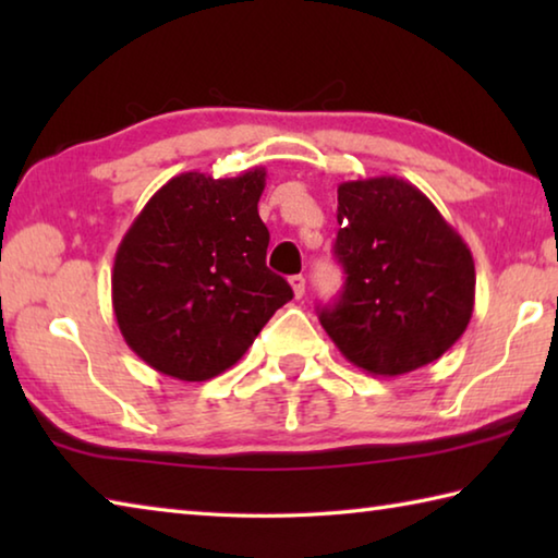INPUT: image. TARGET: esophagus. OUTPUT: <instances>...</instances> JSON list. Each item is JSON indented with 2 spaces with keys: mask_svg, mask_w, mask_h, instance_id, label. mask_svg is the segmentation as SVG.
Listing matches in <instances>:
<instances>
[{
  "mask_svg": "<svg viewBox=\"0 0 558 558\" xmlns=\"http://www.w3.org/2000/svg\"><path fill=\"white\" fill-rule=\"evenodd\" d=\"M290 286H292V292H295V298L305 295V278H302V276H292Z\"/></svg>",
  "mask_w": 558,
  "mask_h": 558,
  "instance_id": "obj_1",
  "label": "esophagus"
}]
</instances>
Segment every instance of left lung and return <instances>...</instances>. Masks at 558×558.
I'll return each mask as SVG.
<instances>
[{
  "label": "left lung",
  "mask_w": 558,
  "mask_h": 558,
  "mask_svg": "<svg viewBox=\"0 0 558 558\" xmlns=\"http://www.w3.org/2000/svg\"><path fill=\"white\" fill-rule=\"evenodd\" d=\"M335 256L344 290L319 323L349 362L401 376L436 362L468 329L475 260L421 189L399 177L337 186Z\"/></svg>",
  "instance_id": "left-lung-1"
}]
</instances>
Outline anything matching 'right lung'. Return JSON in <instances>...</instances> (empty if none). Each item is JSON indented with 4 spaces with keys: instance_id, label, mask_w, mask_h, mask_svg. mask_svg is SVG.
<instances>
[{
    "instance_id": "add662e5",
    "label": "right lung",
    "mask_w": 558,
    "mask_h": 558,
    "mask_svg": "<svg viewBox=\"0 0 558 558\" xmlns=\"http://www.w3.org/2000/svg\"><path fill=\"white\" fill-rule=\"evenodd\" d=\"M263 186V167L229 179L177 174L122 235L112 313L128 347L155 372L214 379L292 300L286 278L266 266Z\"/></svg>"
}]
</instances>
